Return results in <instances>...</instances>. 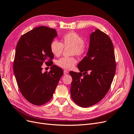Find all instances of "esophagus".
<instances>
[{
	"label": "esophagus",
	"instance_id": "34e87169",
	"mask_svg": "<svg viewBox=\"0 0 134 134\" xmlns=\"http://www.w3.org/2000/svg\"><path fill=\"white\" fill-rule=\"evenodd\" d=\"M63 73H64V74H65V75H67V74H68V71H66V70H64V71H63Z\"/></svg>",
	"mask_w": 134,
	"mask_h": 134
}]
</instances>
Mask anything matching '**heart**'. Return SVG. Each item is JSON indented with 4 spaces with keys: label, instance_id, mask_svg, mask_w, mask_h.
Returning <instances> with one entry per match:
<instances>
[{
    "label": "heart",
    "instance_id": "1",
    "mask_svg": "<svg viewBox=\"0 0 134 134\" xmlns=\"http://www.w3.org/2000/svg\"><path fill=\"white\" fill-rule=\"evenodd\" d=\"M71 46L70 54L78 57L83 56L86 51V46L84 39L77 32L72 31L65 34L61 37V43L57 40H54L50 44L51 52L55 56H60L63 52L64 47ZM77 63V60L74 56L62 57L56 62L59 67L65 69H72Z\"/></svg>",
    "mask_w": 134,
    "mask_h": 134
}]
</instances>
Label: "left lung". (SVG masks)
<instances>
[{
	"label": "left lung",
	"instance_id": "8db88e82",
	"mask_svg": "<svg viewBox=\"0 0 134 134\" xmlns=\"http://www.w3.org/2000/svg\"><path fill=\"white\" fill-rule=\"evenodd\" d=\"M87 55L78 65L80 72L71 71V95L81 107H88L106 96L116 69L114 46L106 33L96 30L90 35Z\"/></svg>",
	"mask_w": 134,
	"mask_h": 134
}]
</instances>
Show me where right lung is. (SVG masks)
Returning <instances> with one entry per match:
<instances>
[{
  "label": "right lung",
  "instance_id": "right-lung-1",
  "mask_svg": "<svg viewBox=\"0 0 134 134\" xmlns=\"http://www.w3.org/2000/svg\"><path fill=\"white\" fill-rule=\"evenodd\" d=\"M55 29L40 26L22 36L17 44L13 69L22 95L29 102L40 106L53 96L62 69L53 65L50 44L57 36ZM45 63L51 66L50 72H42Z\"/></svg>",
  "mask_w": 134,
  "mask_h": 134
}]
</instances>
